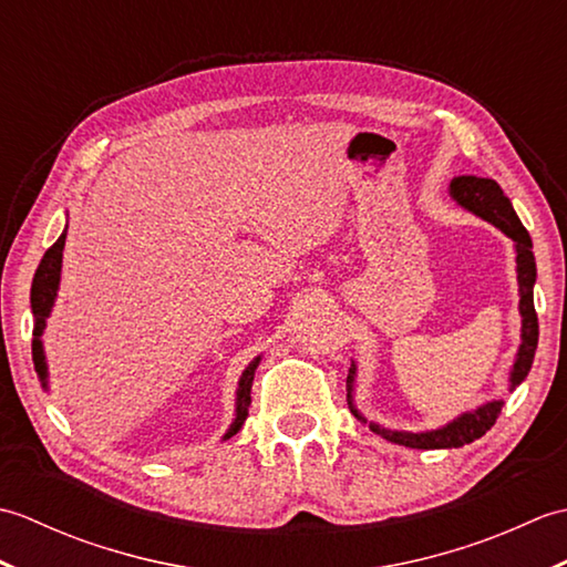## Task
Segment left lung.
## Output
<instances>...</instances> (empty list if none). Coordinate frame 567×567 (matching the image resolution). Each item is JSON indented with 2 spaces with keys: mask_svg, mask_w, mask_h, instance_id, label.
<instances>
[{
  "mask_svg": "<svg viewBox=\"0 0 567 567\" xmlns=\"http://www.w3.org/2000/svg\"><path fill=\"white\" fill-rule=\"evenodd\" d=\"M451 195L453 199L461 204V207L470 209L477 216H483L485 221L495 224L499 231L507 234L514 244H516V272H519V311H522V348L519 355H516V363L512 370V388H516L532 370L534 363V353L538 346V317L534 309V282H536V260H534V244L532 236L524 228V224L516 216L509 197H504L502 187L495 183V179L487 177H475V175H457L451 183ZM353 375H355V365L348 370V404H351V412L365 421L358 414V409L351 402V388H353ZM504 402H487L485 406H480L473 414H463L461 419H455L453 424L443 426L439 431H426V433H404V431H390V429H380L378 424H372L370 429L380 433L382 439H388L392 443L409 445V449H461L465 443H473L475 439L485 436V433L495 426V421L502 414Z\"/></svg>",
  "mask_w": 567,
  "mask_h": 567,
  "instance_id": "obj_1",
  "label": "left lung"
}]
</instances>
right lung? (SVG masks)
I'll use <instances>...</instances> for the list:
<instances>
[{
	"label": "right lung",
	"instance_id": "obj_1",
	"mask_svg": "<svg viewBox=\"0 0 567 567\" xmlns=\"http://www.w3.org/2000/svg\"><path fill=\"white\" fill-rule=\"evenodd\" d=\"M63 246H65V234L60 236L55 244L45 250V256L41 258V265H39V270H35L33 285H31V309H33V348H31V351H33L35 370H39V375L43 380V388H45V360H43V348H41V333H43V327H45V317L51 315L53 299H55V292H58L60 262H63ZM258 360L260 358L252 360V363L246 368L244 375H240L236 421L231 424V429H228L224 439H231L234 433H238L240 426H244L246 416H248L250 384H252V375H256Z\"/></svg>",
	"mask_w": 567,
	"mask_h": 567
}]
</instances>
